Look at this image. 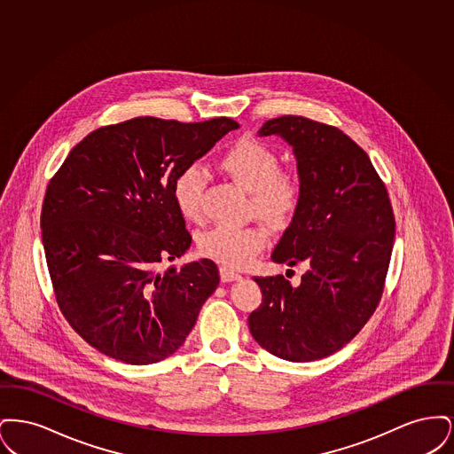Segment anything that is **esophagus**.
<instances>
[{"instance_id":"obj_1","label":"esophagus","mask_w":454,"mask_h":454,"mask_svg":"<svg viewBox=\"0 0 454 454\" xmlns=\"http://www.w3.org/2000/svg\"><path fill=\"white\" fill-rule=\"evenodd\" d=\"M219 276H221V281L223 282H231L241 279V276H239L238 272L228 269V267H219Z\"/></svg>"}]
</instances>
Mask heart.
<instances>
[{
    "label": "heart",
    "instance_id": "obj_1",
    "mask_svg": "<svg viewBox=\"0 0 454 454\" xmlns=\"http://www.w3.org/2000/svg\"><path fill=\"white\" fill-rule=\"evenodd\" d=\"M217 167L226 173L250 197L254 213L272 230L291 224L302 202L300 173L281 170V158L274 148L254 137H241L221 154ZM206 173L189 165L176 173L172 197L178 213L189 221L202 219V200L206 191ZM265 245V233L257 226L219 224L199 237V252L226 267H243Z\"/></svg>",
    "mask_w": 454,
    "mask_h": 454
}]
</instances>
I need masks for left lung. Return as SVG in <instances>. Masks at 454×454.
Instances as JSON below:
<instances>
[{
    "mask_svg": "<svg viewBox=\"0 0 454 454\" xmlns=\"http://www.w3.org/2000/svg\"><path fill=\"white\" fill-rule=\"evenodd\" d=\"M293 146L302 180L298 215L270 259L306 272L254 278L262 302L248 328L270 354L309 363L340 350L380 304L388 272L395 216L388 192L366 152L342 130L301 115L267 121L259 136Z\"/></svg>",
    "mask_w": 454,
    "mask_h": 454,
    "instance_id": "left-lung-1",
    "label": "left lung"
}]
</instances>
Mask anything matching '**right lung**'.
<instances>
[{
  "label": "right lung",
  "instance_id": "right-lung-1",
  "mask_svg": "<svg viewBox=\"0 0 454 454\" xmlns=\"http://www.w3.org/2000/svg\"><path fill=\"white\" fill-rule=\"evenodd\" d=\"M238 128L228 117H136L90 132L51 178L41 228L56 301L102 354L128 364L167 359L216 291L213 260L161 265L192 243L173 202L176 173Z\"/></svg>",
  "mask_w": 454,
  "mask_h": 454
}]
</instances>
